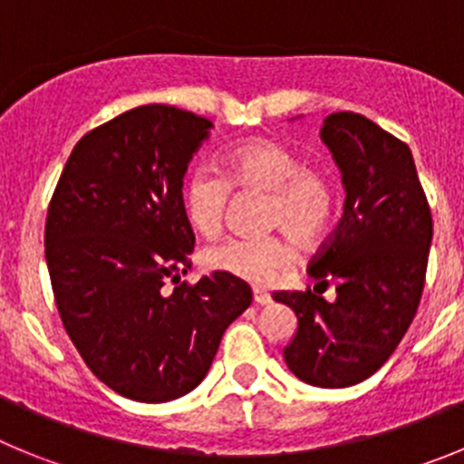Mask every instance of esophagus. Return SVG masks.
<instances>
[{
	"instance_id": "esophagus-1",
	"label": "esophagus",
	"mask_w": 464,
	"mask_h": 464,
	"mask_svg": "<svg viewBox=\"0 0 464 464\" xmlns=\"http://www.w3.org/2000/svg\"><path fill=\"white\" fill-rule=\"evenodd\" d=\"M253 302H256L257 306H267L272 304V297H269L267 293H262V290H256V293H253Z\"/></svg>"
}]
</instances>
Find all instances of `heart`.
<instances>
[{
	"instance_id": "heart-1",
	"label": "heart",
	"mask_w": 464,
	"mask_h": 464,
	"mask_svg": "<svg viewBox=\"0 0 464 464\" xmlns=\"http://www.w3.org/2000/svg\"><path fill=\"white\" fill-rule=\"evenodd\" d=\"M211 167H195L181 188L188 225L202 237H218L227 220L229 192H267L265 227L281 229L302 246L321 244L334 227L339 188L334 176L276 139H248L229 146ZM204 267L256 288H269L297 262L288 237H237L207 248Z\"/></svg>"
}]
</instances>
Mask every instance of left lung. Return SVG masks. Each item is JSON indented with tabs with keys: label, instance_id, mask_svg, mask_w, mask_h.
<instances>
[{
	"label": "left lung",
	"instance_id": "left-lung-1",
	"mask_svg": "<svg viewBox=\"0 0 464 464\" xmlns=\"http://www.w3.org/2000/svg\"><path fill=\"white\" fill-rule=\"evenodd\" d=\"M323 141L342 169L343 216L309 262L314 290L276 293L297 315L283 358L297 379L346 388L370 379L416 315L432 244V213L411 150L370 118L339 111ZM332 282L338 299L320 295Z\"/></svg>",
	"mask_w": 464,
	"mask_h": 464
}]
</instances>
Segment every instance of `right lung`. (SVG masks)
I'll return each mask as SVG.
<instances>
[{"instance_id":"1","label":"right lung","mask_w":464,"mask_h":464,"mask_svg":"<svg viewBox=\"0 0 464 464\" xmlns=\"http://www.w3.org/2000/svg\"><path fill=\"white\" fill-rule=\"evenodd\" d=\"M211 127L167 104L125 111L73 146L48 204L44 244L64 330L90 372L130 400L197 388L253 302L251 285L225 274L179 281L195 248L183 176Z\"/></svg>"}]
</instances>
